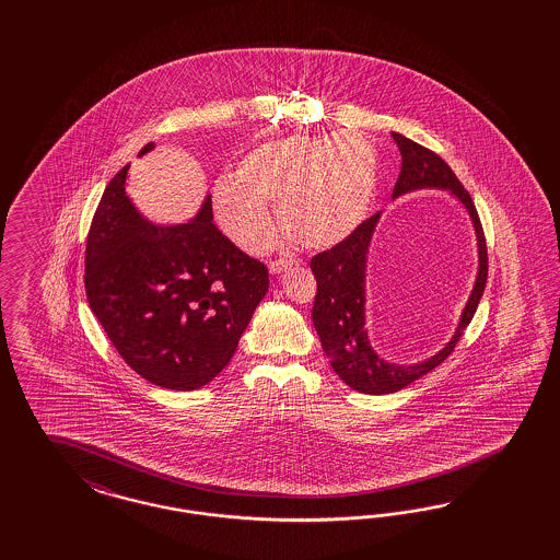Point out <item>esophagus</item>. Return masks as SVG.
I'll list each match as a JSON object with an SVG mask.
<instances>
[{"instance_id":"1","label":"esophagus","mask_w":560,"mask_h":560,"mask_svg":"<svg viewBox=\"0 0 560 560\" xmlns=\"http://www.w3.org/2000/svg\"><path fill=\"white\" fill-rule=\"evenodd\" d=\"M298 265H300V260H295V258H279V260H272L269 271L272 275H279V272L288 271L291 267H298Z\"/></svg>"}]
</instances>
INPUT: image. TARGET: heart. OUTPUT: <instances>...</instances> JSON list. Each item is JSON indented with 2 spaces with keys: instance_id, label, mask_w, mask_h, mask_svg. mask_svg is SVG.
Masks as SVG:
<instances>
[{
  "instance_id": "heart-1",
  "label": "heart",
  "mask_w": 560,
  "mask_h": 560,
  "mask_svg": "<svg viewBox=\"0 0 560 560\" xmlns=\"http://www.w3.org/2000/svg\"><path fill=\"white\" fill-rule=\"evenodd\" d=\"M377 153L365 137L295 136L262 143L213 185L223 234L248 255L271 246L279 205L283 232L305 248H330L365 220L377 187Z\"/></svg>"
}]
</instances>
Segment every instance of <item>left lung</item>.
<instances>
[{
    "label": "left lung",
    "instance_id": "left-lung-1",
    "mask_svg": "<svg viewBox=\"0 0 560 560\" xmlns=\"http://www.w3.org/2000/svg\"><path fill=\"white\" fill-rule=\"evenodd\" d=\"M392 137L402 155V166L396 187L392 190V199L423 188L450 190V195L464 205L468 218L472 221L478 246V271L452 339L447 340L445 347L435 355L419 363L405 365L380 355L373 349L368 332V255L382 211L359 223L355 232L345 237L337 246L312 258L310 267L318 283L316 300L312 307V320L323 342L324 353L330 359L332 370L349 388L372 396L402 390L408 384L435 370L447 359L459 337L464 335V328L475 316L489 275L485 232L478 220L475 203L468 190L462 187V183L456 178L454 170L450 168L438 153L419 145L417 141L396 131H392Z\"/></svg>",
    "mask_w": 560,
    "mask_h": 560
}]
</instances>
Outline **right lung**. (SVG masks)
I'll return each instance as SVG.
<instances>
[{
  "instance_id": "1",
  "label": "right lung",
  "mask_w": 560,
  "mask_h": 560,
  "mask_svg": "<svg viewBox=\"0 0 560 560\" xmlns=\"http://www.w3.org/2000/svg\"><path fill=\"white\" fill-rule=\"evenodd\" d=\"M127 172L104 188L90 225L88 304L133 372L160 388L197 390L236 353L269 271L215 228L209 192L192 220L155 225L127 195Z\"/></svg>"
}]
</instances>
